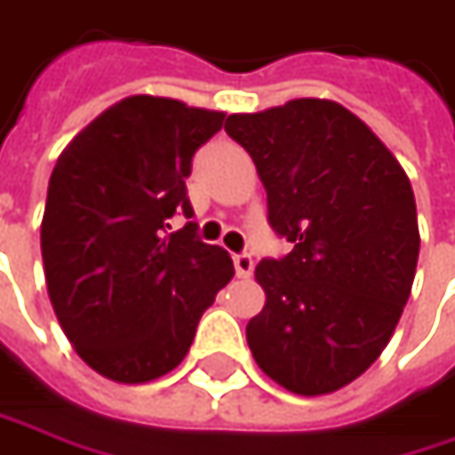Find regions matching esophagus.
Here are the masks:
<instances>
[{
	"label": "esophagus",
	"mask_w": 455,
	"mask_h": 455,
	"mask_svg": "<svg viewBox=\"0 0 455 455\" xmlns=\"http://www.w3.org/2000/svg\"><path fill=\"white\" fill-rule=\"evenodd\" d=\"M234 270H236V275H239V278H250V275H252V270H255V260H252V255H247V252L234 255Z\"/></svg>",
	"instance_id": "obj_1"
}]
</instances>
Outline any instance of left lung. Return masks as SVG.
Wrapping results in <instances>:
<instances>
[{"label":"left lung","mask_w":455,"mask_h":455,"mask_svg":"<svg viewBox=\"0 0 455 455\" xmlns=\"http://www.w3.org/2000/svg\"><path fill=\"white\" fill-rule=\"evenodd\" d=\"M294 250L263 260L266 307L247 323L258 367L297 395L356 380L388 347L411 294L419 227L411 182L386 143L328 99L231 114Z\"/></svg>","instance_id":"8db88e82"}]
</instances>
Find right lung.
<instances>
[{
	"label": "right lung",
	"mask_w": 455,
	"mask_h": 455,
	"mask_svg": "<svg viewBox=\"0 0 455 455\" xmlns=\"http://www.w3.org/2000/svg\"><path fill=\"white\" fill-rule=\"evenodd\" d=\"M224 111L130 96L57 158L41 221L52 307L77 356L114 383L172 372L203 312L234 275L227 250L197 239L185 180Z\"/></svg>",
	"instance_id": "add662e5"
}]
</instances>
